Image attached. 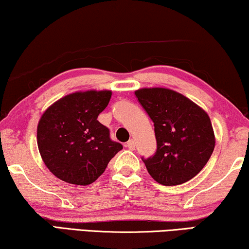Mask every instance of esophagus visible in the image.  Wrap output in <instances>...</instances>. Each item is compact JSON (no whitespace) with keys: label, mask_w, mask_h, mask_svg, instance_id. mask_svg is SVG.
I'll return each instance as SVG.
<instances>
[{"label":"esophagus","mask_w":249,"mask_h":249,"mask_svg":"<svg viewBox=\"0 0 249 249\" xmlns=\"http://www.w3.org/2000/svg\"><path fill=\"white\" fill-rule=\"evenodd\" d=\"M125 146H127L128 148L130 149V150H133V149H135V142H133L132 139H130V140H129V142H127V145H125Z\"/></svg>","instance_id":"1"}]
</instances>
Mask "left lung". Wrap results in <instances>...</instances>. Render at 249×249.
<instances>
[{
  "instance_id": "left-lung-1",
  "label": "left lung",
  "mask_w": 249,
  "mask_h": 249,
  "mask_svg": "<svg viewBox=\"0 0 249 249\" xmlns=\"http://www.w3.org/2000/svg\"><path fill=\"white\" fill-rule=\"evenodd\" d=\"M138 102L154 122L157 149L142 157L155 181L178 185L199 174L214 149V133L204 110L168 89H142Z\"/></svg>"
}]
</instances>
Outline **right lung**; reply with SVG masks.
<instances>
[{
	"mask_svg": "<svg viewBox=\"0 0 249 249\" xmlns=\"http://www.w3.org/2000/svg\"><path fill=\"white\" fill-rule=\"evenodd\" d=\"M111 91H86L66 95L40 118L37 142L42 160L64 182L89 185L106 171L122 149L110 130L98 121L110 102Z\"/></svg>",
	"mask_w": 249,
	"mask_h": 249,
	"instance_id": "right-lung-1",
	"label": "right lung"
}]
</instances>
